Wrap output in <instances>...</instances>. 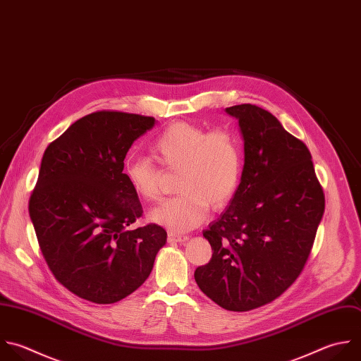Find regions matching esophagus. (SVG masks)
Segmentation results:
<instances>
[{"mask_svg": "<svg viewBox=\"0 0 361 361\" xmlns=\"http://www.w3.org/2000/svg\"><path fill=\"white\" fill-rule=\"evenodd\" d=\"M188 240H189L188 235H180V234H176V233H168V243H171V244H173V243H185Z\"/></svg>", "mask_w": 361, "mask_h": 361, "instance_id": "obj_1", "label": "esophagus"}]
</instances>
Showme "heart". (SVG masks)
Here are the masks:
<instances>
[{
  "mask_svg": "<svg viewBox=\"0 0 361 361\" xmlns=\"http://www.w3.org/2000/svg\"><path fill=\"white\" fill-rule=\"evenodd\" d=\"M154 159L166 171H178L179 196L151 210L149 219L173 233L203 223L209 206L220 209L237 190L241 176V148L226 130L206 131L189 124L169 126L152 144ZM131 190L145 202L159 197L161 171L144 158H130L123 168Z\"/></svg>",
  "mask_w": 361,
  "mask_h": 361,
  "instance_id": "heart-1",
  "label": "heart"
}]
</instances>
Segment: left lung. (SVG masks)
<instances>
[{
	"label": "left lung",
	"instance_id": "obj_1",
	"mask_svg": "<svg viewBox=\"0 0 361 361\" xmlns=\"http://www.w3.org/2000/svg\"><path fill=\"white\" fill-rule=\"evenodd\" d=\"M244 141L240 185L203 231L212 258L195 281L227 310L247 312L282 295L302 272L324 212V195L306 145L267 110L226 109Z\"/></svg>",
	"mask_w": 361,
	"mask_h": 361
}]
</instances>
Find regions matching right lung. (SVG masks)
Listing matches in <instances>:
<instances>
[{
	"mask_svg": "<svg viewBox=\"0 0 361 361\" xmlns=\"http://www.w3.org/2000/svg\"><path fill=\"white\" fill-rule=\"evenodd\" d=\"M155 123L96 111L73 123L42 157L30 217L49 269L79 298L104 305L128 296L166 243L158 224L128 227L142 206L123 173L133 142Z\"/></svg>",
	"mask_w": 361,
	"mask_h": 361,
	"instance_id": "obj_1",
	"label": "right lung"
}]
</instances>
